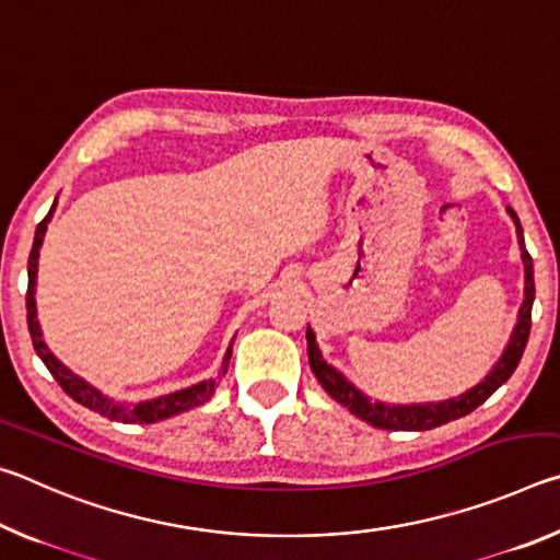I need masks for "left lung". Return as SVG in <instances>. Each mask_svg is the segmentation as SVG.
I'll return each instance as SVG.
<instances>
[{
  "label": "left lung",
  "mask_w": 560,
  "mask_h": 560,
  "mask_svg": "<svg viewBox=\"0 0 560 560\" xmlns=\"http://www.w3.org/2000/svg\"><path fill=\"white\" fill-rule=\"evenodd\" d=\"M509 214L514 217L516 222V232L521 240V257H524V269H526V291H524V303H521L518 311V324L514 328V336H511L509 346L504 350V355L499 358V363L494 365L485 381H481L477 387H471L469 393H464L459 397H452V400H444L438 405H383V402H373L371 397H365L358 387L350 385L343 375H340L334 365H328L324 358H320V350L316 346V336L314 330L306 328V340H308V363L311 371L318 377V383L324 385V390L334 397L336 402L348 407L350 412L358 415L360 420H365L368 424H373L377 430H415V432H424V430H434L440 424H447L452 420H459V417L469 415L477 410V407L487 400V397L494 395L501 385H504L511 373L516 371L521 355H524V348L528 343V330H530V306H534V261H530V254L524 246V232H521L518 217L514 210H509Z\"/></svg>",
  "instance_id": "left-lung-1"
}]
</instances>
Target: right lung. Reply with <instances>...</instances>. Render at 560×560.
<instances>
[{"label":"right lung","mask_w":560,"mask_h":560,"mask_svg":"<svg viewBox=\"0 0 560 560\" xmlns=\"http://www.w3.org/2000/svg\"><path fill=\"white\" fill-rule=\"evenodd\" d=\"M56 210V202L49 210V214L44 217L36 226V236H34V246H32V254H30V289H26V324H30V334H32V343L36 355L44 360V365L49 368V373L54 375V381L63 387V393L71 397L83 407H89V410L98 412L103 417H108V420H120V422H130V424H150V422H158V420H167V417L179 415L185 410H192V407L202 405L210 400L214 395V381H207V383H197L192 387H185V390H177V393H170L163 397H155V400H145V402H136V405H126V402H118V400H110L103 393H98L96 387H91L86 381H81L79 375H73L69 368H63L59 360H56L49 348L42 340V328H39V320H36V303H34V289H36V261H39V249H42V242H44V234H46V224H49L51 214ZM230 358H232V346L226 350L224 355V363H222V375L226 373V368H230Z\"/></svg>","instance_id":"1"}]
</instances>
